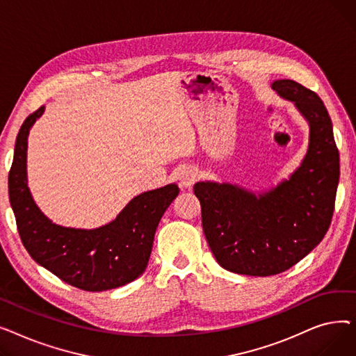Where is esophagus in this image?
Wrapping results in <instances>:
<instances>
[{"mask_svg": "<svg viewBox=\"0 0 356 356\" xmlns=\"http://www.w3.org/2000/svg\"><path fill=\"white\" fill-rule=\"evenodd\" d=\"M199 173L193 167H186L179 173V180L183 188H191V186L197 180Z\"/></svg>", "mask_w": 356, "mask_h": 356, "instance_id": "1", "label": "esophagus"}]
</instances>
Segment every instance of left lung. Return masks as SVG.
<instances>
[{"label": "left lung", "instance_id": "obj_1", "mask_svg": "<svg viewBox=\"0 0 356 356\" xmlns=\"http://www.w3.org/2000/svg\"><path fill=\"white\" fill-rule=\"evenodd\" d=\"M271 88L293 102L309 125L302 163L289 177L263 191L211 180L193 186L203 232L218 264L255 277L283 273L321 244L341 175L333 125L322 99L291 79H277Z\"/></svg>", "mask_w": 356, "mask_h": 356}]
</instances>
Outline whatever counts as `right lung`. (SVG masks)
Here are the masks:
<instances>
[{"instance_id": "right-lung-1", "label": "right lung", "mask_w": 356, "mask_h": 356, "mask_svg": "<svg viewBox=\"0 0 356 356\" xmlns=\"http://www.w3.org/2000/svg\"><path fill=\"white\" fill-rule=\"evenodd\" d=\"M43 112L44 106L37 109L18 131L8 175L10 203L23 245L37 264L73 287L104 291L134 282L148 266L159 222L177 197L179 186L170 183L137 195L115 219L98 228L58 225L37 207L27 180L29 134Z\"/></svg>"}]
</instances>
